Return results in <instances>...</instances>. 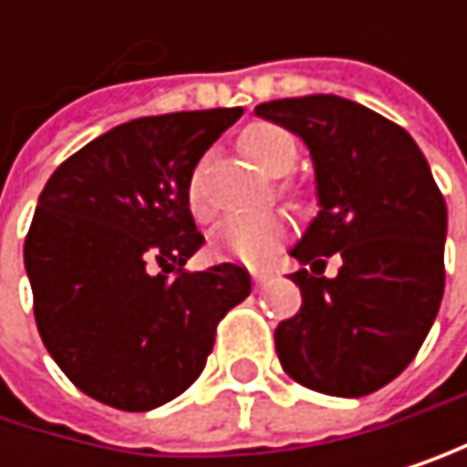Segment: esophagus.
<instances>
[{
	"label": "esophagus",
	"mask_w": 467,
	"mask_h": 467,
	"mask_svg": "<svg viewBox=\"0 0 467 467\" xmlns=\"http://www.w3.org/2000/svg\"><path fill=\"white\" fill-rule=\"evenodd\" d=\"M252 280H254V285H265L272 280V272H252Z\"/></svg>",
	"instance_id": "obj_1"
}]
</instances>
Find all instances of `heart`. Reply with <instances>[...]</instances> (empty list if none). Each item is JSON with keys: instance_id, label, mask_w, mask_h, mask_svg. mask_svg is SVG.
Here are the masks:
<instances>
[{"instance_id": "b5f03b06", "label": "heart", "mask_w": 467, "mask_h": 467, "mask_svg": "<svg viewBox=\"0 0 467 467\" xmlns=\"http://www.w3.org/2000/svg\"><path fill=\"white\" fill-rule=\"evenodd\" d=\"M244 150L252 156V162L265 173H288L296 165V140L272 122H257L244 131ZM187 210L195 221L207 218V202L202 192V176L192 173L187 182ZM288 218L280 213H263V215H244V218H226L210 232V249L218 257L238 260L249 265H260L272 260V254L288 238Z\"/></svg>"}]
</instances>
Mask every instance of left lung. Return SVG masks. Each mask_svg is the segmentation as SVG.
<instances>
[{"mask_svg": "<svg viewBox=\"0 0 467 467\" xmlns=\"http://www.w3.org/2000/svg\"><path fill=\"white\" fill-rule=\"evenodd\" d=\"M257 117L311 150L319 213L291 254L302 308L275 330L283 369L302 387L361 398L418 356L445 288L448 213L426 156L400 125L372 109L308 95L260 103ZM330 254L336 278L321 275Z\"/></svg>", "mask_w": 467, "mask_h": 467, "instance_id": "1", "label": "left lung"}]
</instances>
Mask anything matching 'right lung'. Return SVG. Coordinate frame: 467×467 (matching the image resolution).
<instances>
[{"instance_id":"1","label":"right lung","mask_w":467,"mask_h":467,"mask_svg":"<svg viewBox=\"0 0 467 467\" xmlns=\"http://www.w3.org/2000/svg\"><path fill=\"white\" fill-rule=\"evenodd\" d=\"M244 109L122 122L49 176L25 241L41 342L67 379L114 409L148 411L202 375L215 327L252 291L218 263L184 272L204 235L187 182Z\"/></svg>"}]
</instances>
